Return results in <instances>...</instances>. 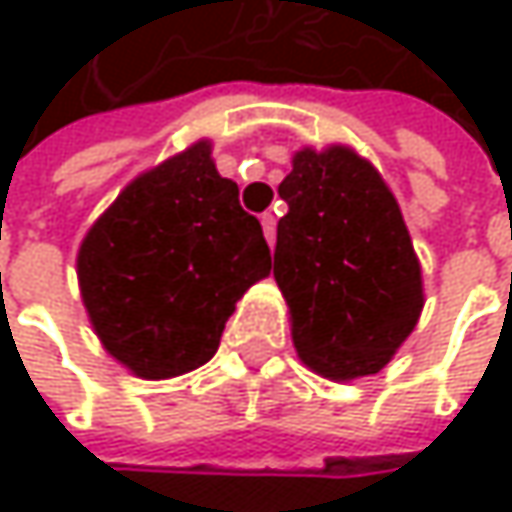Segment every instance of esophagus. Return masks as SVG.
Here are the masks:
<instances>
[{
    "label": "esophagus",
    "mask_w": 512,
    "mask_h": 512,
    "mask_svg": "<svg viewBox=\"0 0 512 512\" xmlns=\"http://www.w3.org/2000/svg\"><path fill=\"white\" fill-rule=\"evenodd\" d=\"M260 225H263V237H266V243L272 246V243H275V216H272V213H263V216H260Z\"/></svg>",
    "instance_id": "obj_1"
}]
</instances>
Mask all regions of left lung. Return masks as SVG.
Instances as JSON below:
<instances>
[{
	"mask_svg": "<svg viewBox=\"0 0 512 512\" xmlns=\"http://www.w3.org/2000/svg\"><path fill=\"white\" fill-rule=\"evenodd\" d=\"M278 195L287 216L272 275L296 353L335 382L379 373L424 308L421 263L397 198L347 145L296 151Z\"/></svg>",
	"mask_w": 512,
	"mask_h": 512,
	"instance_id": "obj_1",
	"label": "left lung"
}]
</instances>
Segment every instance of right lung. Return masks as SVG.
<instances>
[{"label": "right lung", "instance_id": "right-lung-1", "mask_svg": "<svg viewBox=\"0 0 512 512\" xmlns=\"http://www.w3.org/2000/svg\"><path fill=\"white\" fill-rule=\"evenodd\" d=\"M269 269L260 222L216 171L210 139L130 180L76 255L103 350L142 379L207 364L237 302Z\"/></svg>", "mask_w": 512, "mask_h": 512}]
</instances>
